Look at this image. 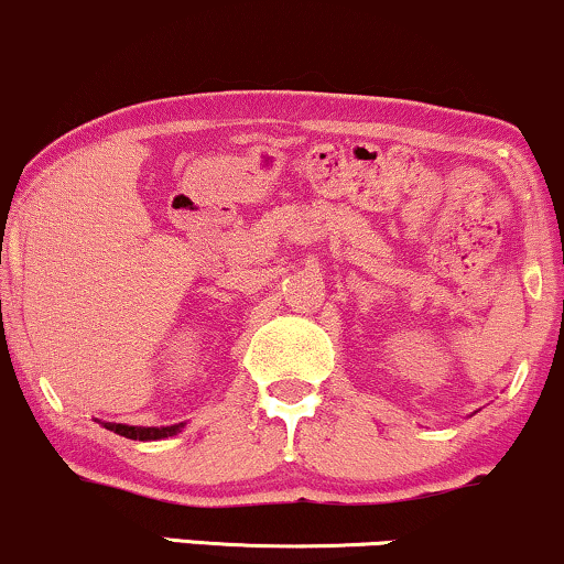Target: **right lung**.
<instances>
[{
	"mask_svg": "<svg viewBox=\"0 0 564 564\" xmlns=\"http://www.w3.org/2000/svg\"><path fill=\"white\" fill-rule=\"evenodd\" d=\"M100 425L111 430L116 435L129 437V441H163V437L181 433L184 422H181V425H167V427H134V425H119V422H100Z\"/></svg>",
	"mask_w": 564,
	"mask_h": 564,
	"instance_id": "right-lung-1",
	"label": "right lung"
}]
</instances>
